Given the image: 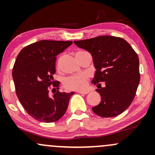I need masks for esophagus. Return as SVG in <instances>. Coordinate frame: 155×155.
<instances>
[{
	"label": "esophagus",
	"mask_w": 155,
	"mask_h": 155,
	"mask_svg": "<svg viewBox=\"0 0 155 155\" xmlns=\"http://www.w3.org/2000/svg\"><path fill=\"white\" fill-rule=\"evenodd\" d=\"M78 93H79V94H87L88 93V91H77Z\"/></svg>",
	"instance_id": "obj_1"
}]
</instances>
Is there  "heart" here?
Here are the masks:
<instances>
[{"mask_svg":"<svg viewBox=\"0 0 155 155\" xmlns=\"http://www.w3.org/2000/svg\"><path fill=\"white\" fill-rule=\"evenodd\" d=\"M89 77L87 74L81 73L70 76L64 81V87L69 91H83L88 86Z\"/></svg>","mask_w":155,"mask_h":155,"instance_id":"1","label":"heart"}]
</instances>
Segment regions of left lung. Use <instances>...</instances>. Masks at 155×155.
I'll list each match as a JSON object with an SVG mask.
<instances>
[{"mask_svg": "<svg viewBox=\"0 0 155 155\" xmlns=\"http://www.w3.org/2000/svg\"><path fill=\"white\" fill-rule=\"evenodd\" d=\"M74 44L91 54L96 71L92 82L97 85L101 99L93 107L94 113L112 117L131 104L140 81L139 56L125 40L114 36L74 41ZM101 81H104L101 87Z\"/></svg>", "mask_w": 155, "mask_h": 155, "instance_id": "1", "label": "left lung"}]
</instances>
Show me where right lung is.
Wrapping results in <instances>:
<instances>
[{
  "instance_id": "1",
  "label": "right lung",
  "mask_w": 155,
  "mask_h": 155,
  "mask_svg": "<svg viewBox=\"0 0 155 155\" xmlns=\"http://www.w3.org/2000/svg\"><path fill=\"white\" fill-rule=\"evenodd\" d=\"M72 44V41L43 40L27 45L16 57L12 71L16 96L25 111L38 121L53 123L66 112L74 93L59 92V82L53 81V74L56 56ZM51 87L52 97L49 94Z\"/></svg>"
}]
</instances>
